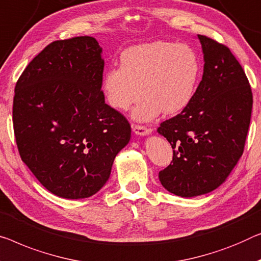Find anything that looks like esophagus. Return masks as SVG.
I'll use <instances>...</instances> for the list:
<instances>
[{"mask_svg":"<svg viewBox=\"0 0 261 261\" xmlns=\"http://www.w3.org/2000/svg\"><path fill=\"white\" fill-rule=\"evenodd\" d=\"M132 130L138 136H145L151 132L149 127H146L145 125H141V124H132Z\"/></svg>","mask_w":261,"mask_h":261,"instance_id":"34e87169","label":"esophagus"}]
</instances>
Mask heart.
I'll list each match as a JSON object with an SVG mask.
<instances>
[{
	"label": "heart",
	"mask_w": 261,
	"mask_h": 261,
	"mask_svg": "<svg viewBox=\"0 0 261 261\" xmlns=\"http://www.w3.org/2000/svg\"><path fill=\"white\" fill-rule=\"evenodd\" d=\"M201 64L191 46L157 41L124 50L119 68L108 69L102 89L109 106L126 111L143 98L134 118L149 122L162 114L177 115L193 102Z\"/></svg>",
	"instance_id": "obj_1"
}]
</instances>
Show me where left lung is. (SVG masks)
I'll list each match as a JSON object with an SVG mask.
<instances>
[{"label":"left lung","instance_id":"obj_1","mask_svg":"<svg viewBox=\"0 0 261 261\" xmlns=\"http://www.w3.org/2000/svg\"><path fill=\"white\" fill-rule=\"evenodd\" d=\"M198 38L205 64L193 102L157 130L173 149L159 180L185 198L211 192L226 179L244 152L253 104L251 85L231 50L204 35Z\"/></svg>","mask_w":261,"mask_h":261}]
</instances>
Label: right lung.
Masks as SVG:
<instances>
[{
    "label": "right lung",
    "mask_w": 261,
    "mask_h": 261,
    "mask_svg": "<svg viewBox=\"0 0 261 261\" xmlns=\"http://www.w3.org/2000/svg\"><path fill=\"white\" fill-rule=\"evenodd\" d=\"M102 49L90 36L48 44L15 87L13 123L21 159L58 197H91L110 177L131 126L106 103Z\"/></svg>",
    "instance_id": "obj_1"
}]
</instances>
